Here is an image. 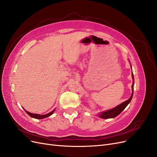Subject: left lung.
I'll return each mask as SVG.
<instances>
[{"mask_svg":"<svg viewBox=\"0 0 157 157\" xmlns=\"http://www.w3.org/2000/svg\"><path fill=\"white\" fill-rule=\"evenodd\" d=\"M131 68H132V65H131ZM132 77L133 79V83L132 85V93L130 98L128 99V100L125 101L124 102L122 103L120 105H117L116 107L113 108L112 109H110V110H108L106 111H103L101 112L100 115H99V117H100L101 118H104V119H107V118H115L118 115H120L121 113L124 110V109L126 107V106L130 103V102L132 100V98L133 96V94H134V74L133 73H132Z\"/></svg>","mask_w":157,"mask_h":157,"instance_id":"1","label":"left lung"}]
</instances>
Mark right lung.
Listing matches in <instances>:
<instances>
[{
    "label": "right lung",
    "mask_w": 157,
    "mask_h": 157,
    "mask_svg": "<svg viewBox=\"0 0 157 157\" xmlns=\"http://www.w3.org/2000/svg\"><path fill=\"white\" fill-rule=\"evenodd\" d=\"M25 110V109H24ZM56 110V109H54L53 111H52V112L50 113H48V114H46V115H39V114H34V113H29L27 111L25 110V111L27 113V114H28V115H29L32 118H37V119H42V118H46L48 117L50 115H52V114L54 113V111Z\"/></svg>",
    "instance_id": "add662e5"
}]
</instances>
